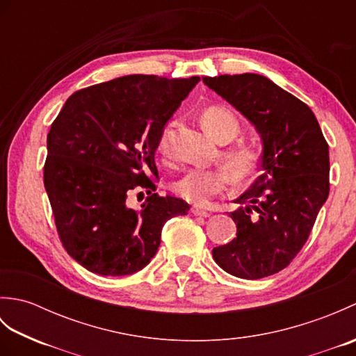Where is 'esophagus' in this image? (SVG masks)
<instances>
[{
  "mask_svg": "<svg viewBox=\"0 0 356 356\" xmlns=\"http://www.w3.org/2000/svg\"><path fill=\"white\" fill-rule=\"evenodd\" d=\"M191 213H193L194 216H197V217H209V216H211V213H209V211H205V209H202V208H197V207H194V208H191Z\"/></svg>",
  "mask_w": 356,
  "mask_h": 356,
  "instance_id": "1",
  "label": "esophagus"
}]
</instances>
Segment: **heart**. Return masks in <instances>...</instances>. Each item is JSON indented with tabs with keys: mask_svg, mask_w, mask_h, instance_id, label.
I'll return each instance as SVG.
<instances>
[{
	"mask_svg": "<svg viewBox=\"0 0 356 356\" xmlns=\"http://www.w3.org/2000/svg\"><path fill=\"white\" fill-rule=\"evenodd\" d=\"M202 124L205 127L208 134L220 142L229 143L237 138L240 133V122L234 113L220 105L209 107L202 115ZM174 124H168L163 131L159 136L157 140V153L162 159H168L171 153V134H172ZM225 163L228 166L232 176L236 179H248L252 176L257 170V165L260 161V154L251 145H236L223 151ZM229 182V174L226 170L214 168H191L188 170L182 177L177 179L172 185V191L180 199H184L194 205H205L216 195L222 194L226 190V185Z\"/></svg>",
	"mask_w": 356,
	"mask_h": 356,
	"instance_id": "1",
	"label": "heart"
}]
</instances>
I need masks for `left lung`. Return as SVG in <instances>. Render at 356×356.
Segmentation results:
<instances>
[{
  "instance_id": "obj_1",
  "label": "left lung",
  "mask_w": 356,
  "mask_h": 356,
  "mask_svg": "<svg viewBox=\"0 0 356 356\" xmlns=\"http://www.w3.org/2000/svg\"><path fill=\"white\" fill-rule=\"evenodd\" d=\"M236 107L263 142L261 176L234 202L237 237L213 249L231 275L257 280L289 264L309 238L329 195V145L312 110L255 73L203 78Z\"/></svg>"
}]
</instances>
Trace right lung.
I'll list each match as a JSON object with an SVG mask.
<instances>
[{
	"instance_id": "obj_1",
	"label": "right lung",
	"mask_w": 356,
	"mask_h": 356,
	"mask_svg": "<svg viewBox=\"0 0 356 356\" xmlns=\"http://www.w3.org/2000/svg\"><path fill=\"white\" fill-rule=\"evenodd\" d=\"M199 76L130 74L73 93L47 134L44 186L65 251L99 275L145 268L166 220L188 203L159 195L153 179L159 136ZM145 189L140 210L127 194Z\"/></svg>"
}]
</instances>
